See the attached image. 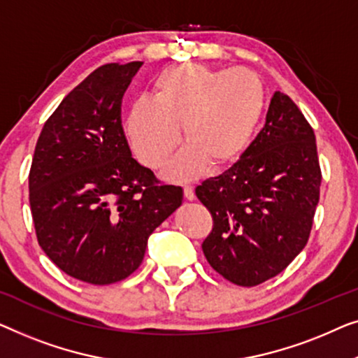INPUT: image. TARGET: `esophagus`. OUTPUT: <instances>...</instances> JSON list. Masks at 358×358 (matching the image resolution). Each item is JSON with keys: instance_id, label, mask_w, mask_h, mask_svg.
Listing matches in <instances>:
<instances>
[{"instance_id": "1", "label": "esophagus", "mask_w": 358, "mask_h": 358, "mask_svg": "<svg viewBox=\"0 0 358 358\" xmlns=\"http://www.w3.org/2000/svg\"><path fill=\"white\" fill-rule=\"evenodd\" d=\"M183 193H185V198L188 199V201H193L194 199V189L191 188V186H185Z\"/></svg>"}]
</instances>
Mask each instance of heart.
I'll list each match as a JSON object with an SVG mask.
<instances>
[{
  "mask_svg": "<svg viewBox=\"0 0 358 358\" xmlns=\"http://www.w3.org/2000/svg\"><path fill=\"white\" fill-rule=\"evenodd\" d=\"M266 107V89L248 69H213L181 64L164 69L154 80V99L131 105L127 134L136 157L145 167H164L180 144H186L165 170L170 181L201 177L210 165L236 162L251 143Z\"/></svg>",
  "mask_w": 358,
  "mask_h": 358,
  "instance_id": "1",
  "label": "heart"
}]
</instances>
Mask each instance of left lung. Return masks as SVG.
Listing matches in <instances>:
<instances>
[{"mask_svg":"<svg viewBox=\"0 0 358 358\" xmlns=\"http://www.w3.org/2000/svg\"><path fill=\"white\" fill-rule=\"evenodd\" d=\"M320 186L313 128L289 95L275 92L243 155L196 188L214 220L203 241L208 263L243 287L282 273L308 241Z\"/></svg>","mask_w":358,"mask_h":358,"instance_id":"8db88e82","label":"left lung"}]
</instances>
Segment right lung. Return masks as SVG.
<instances>
[{
  "instance_id": "right-lung-1",
  "label": "right lung",
  "mask_w": 358,
  "mask_h": 358,
  "mask_svg": "<svg viewBox=\"0 0 358 358\" xmlns=\"http://www.w3.org/2000/svg\"><path fill=\"white\" fill-rule=\"evenodd\" d=\"M141 66L110 63L90 73L35 145L29 201L38 245L63 273L87 284L133 274L150 234L183 201L180 186L162 185L131 157L122 99Z\"/></svg>"
}]
</instances>
